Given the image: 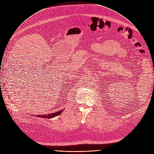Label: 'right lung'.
<instances>
[{"instance_id": "obj_1", "label": "right lung", "mask_w": 154, "mask_h": 154, "mask_svg": "<svg viewBox=\"0 0 154 154\" xmlns=\"http://www.w3.org/2000/svg\"><path fill=\"white\" fill-rule=\"evenodd\" d=\"M64 110L63 109H61V110L57 112H55V113H49V114H47V115H38L36 117H38V118H48V119H51V118H54V117H56L58 115H60L62 112Z\"/></svg>"}]
</instances>
